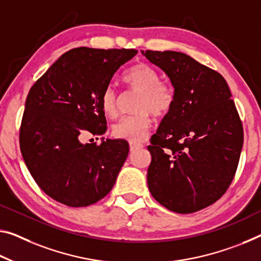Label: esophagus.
Here are the masks:
<instances>
[{
    "instance_id": "1",
    "label": "esophagus",
    "mask_w": 261,
    "mask_h": 261,
    "mask_svg": "<svg viewBox=\"0 0 261 261\" xmlns=\"http://www.w3.org/2000/svg\"><path fill=\"white\" fill-rule=\"evenodd\" d=\"M129 146H130V150L132 151H136V150H139V149H142V148L144 147L142 143H138V142H130Z\"/></svg>"
}]
</instances>
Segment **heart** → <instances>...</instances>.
Masks as SVG:
<instances>
[{
  "label": "heart",
  "instance_id": "heart-1",
  "mask_svg": "<svg viewBox=\"0 0 261 261\" xmlns=\"http://www.w3.org/2000/svg\"><path fill=\"white\" fill-rule=\"evenodd\" d=\"M123 83L130 90L138 91L134 105L135 113L126 115L113 126V135L132 142L141 141L151 126V113L164 117L175 103V90L169 83L161 82L153 67L141 63L123 75ZM101 110L108 118H115L119 113V98L117 92L108 87L100 100Z\"/></svg>",
  "mask_w": 261,
  "mask_h": 261
}]
</instances>
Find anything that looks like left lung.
Masks as SVG:
<instances>
[{
	"instance_id": "left-lung-1",
	"label": "left lung",
	"mask_w": 261,
	"mask_h": 261,
	"mask_svg": "<svg viewBox=\"0 0 261 261\" xmlns=\"http://www.w3.org/2000/svg\"><path fill=\"white\" fill-rule=\"evenodd\" d=\"M142 54L166 72L176 94L148 146V188L168 210L192 214L230 187L244 142L242 120L217 71L182 52Z\"/></svg>"
}]
</instances>
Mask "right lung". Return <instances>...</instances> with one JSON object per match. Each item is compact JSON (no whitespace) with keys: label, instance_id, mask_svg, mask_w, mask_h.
Masks as SVG:
<instances>
[{"label":"right lung","instance_id":"1","mask_svg":"<svg viewBox=\"0 0 261 261\" xmlns=\"http://www.w3.org/2000/svg\"><path fill=\"white\" fill-rule=\"evenodd\" d=\"M134 49L75 47L29 91L19 128L28 169L47 196L72 207L97 203L112 190L129 147L125 140L82 143L107 129L100 100Z\"/></svg>","mask_w":261,"mask_h":261}]
</instances>
